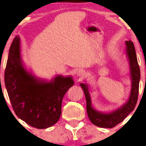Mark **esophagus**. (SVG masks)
<instances>
[{
  "label": "esophagus",
  "mask_w": 146,
  "mask_h": 146,
  "mask_svg": "<svg viewBox=\"0 0 146 146\" xmlns=\"http://www.w3.org/2000/svg\"><path fill=\"white\" fill-rule=\"evenodd\" d=\"M84 74H85V72L82 69L79 70L77 72V74H76V75L78 76H84Z\"/></svg>",
  "instance_id": "esophagus-1"
}]
</instances>
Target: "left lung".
Masks as SVG:
<instances>
[{
  "label": "left lung",
  "instance_id": "obj_1",
  "mask_svg": "<svg viewBox=\"0 0 146 146\" xmlns=\"http://www.w3.org/2000/svg\"><path fill=\"white\" fill-rule=\"evenodd\" d=\"M124 53L126 55L129 64V76L131 80L130 93L127 101L117 108L108 111H98L94 106L89 92V85L81 83L80 86L84 92L86 100V110L91 122L97 126L111 128L121 122L136 105L140 80V70L137 60V56L133 43L131 40L125 42Z\"/></svg>",
  "mask_w": 146,
  "mask_h": 146
}]
</instances>
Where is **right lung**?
Segmentation results:
<instances>
[{"label": "right lung", "mask_w": 146, "mask_h": 146, "mask_svg": "<svg viewBox=\"0 0 146 146\" xmlns=\"http://www.w3.org/2000/svg\"><path fill=\"white\" fill-rule=\"evenodd\" d=\"M21 40L16 36L10 47L5 83L18 117L31 126L45 129L58 121L62 102L74 85L72 76L57 75L50 80L40 78L28 69L22 59Z\"/></svg>", "instance_id": "obj_1"}]
</instances>
